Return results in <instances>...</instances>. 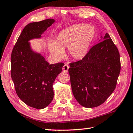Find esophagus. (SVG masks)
Returning <instances> with one entry per match:
<instances>
[{
  "label": "esophagus",
  "instance_id": "esophagus-1",
  "mask_svg": "<svg viewBox=\"0 0 133 133\" xmlns=\"http://www.w3.org/2000/svg\"><path fill=\"white\" fill-rule=\"evenodd\" d=\"M69 69V66L67 64H64V66L63 67V70L64 72H68Z\"/></svg>",
  "mask_w": 133,
  "mask_h": 133
}]
</instances>
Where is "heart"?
I'll list each match as a JSON object with an SVG mask.
<instances>
[{
  "mask_svg": "<svg viewBox=\"0 0 133 133\" xmlns=\"http://www.w3.org/2000/svg\"><path fill=\"white\" fill-rule=\"evenodd\" d=\"M95 34L94 28L90 25L73 24L62 30L56 41H50L48 46L51 53L58 59L64 58V50L68 49L70 57L81 61L88 54Z\"/></svg>",
  "mask_w": 133,
  "mask_h": 133,
  "instance_id": "heart-1",
  "label": "heart"
}]
</instances>
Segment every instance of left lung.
<instances>
[{
	"label": "left lung",
	"mask_w": 133,
	"mask_h": 133,
	"mask_svg": "<svg viewBox=\"0 0 133 133\" xmlns=\"http://www.w3.org/2000/svg\"><path fill=\"white\" fill-rule=\"evenodd\" d=\"M83 59L70 64L72 91L81 106L92 108L104 102L117 85L120 56L108 33L101 36Z\"/></svg>",
	"instance_id": "obj_1"
}]
</instances>
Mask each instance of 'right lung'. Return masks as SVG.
<instances>
[{"mask_svg": "<svg viewBox=\"0 0 133 133\" xmlns=\"http://www.w3.org/2000/svg\"><path fill=\"white\" fill-rule=\"evenodd\" d=\"M54 22V19H48L28 24L11 53V75L16 94L27 105L37 109H44L51 102L53 83L64 64H49L41 54L34 51L29 41L41 38Z\"/></svg>", "mask_w": 133, "mask_h": 133, "instance_id": "add662e5", "label": "right lung"}]
</instances>
